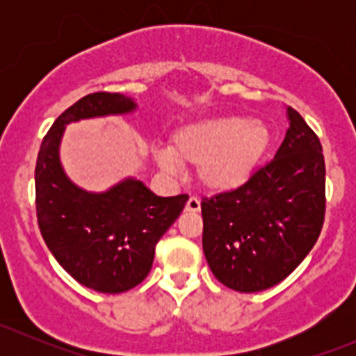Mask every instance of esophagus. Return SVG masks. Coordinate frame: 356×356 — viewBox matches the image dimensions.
<instances>
[{
	"mask_svg": "<svg viewBox=\"0 0 356 356\" xmlns=\"http://www.w3.org/2000/svg\"><path fill=\"white\" fill-rule=\"evenodd\" d=\"M186 210L188 211H200L201 210V201L198 198H195V196H191V198L188 200V203H186Z\"/></svg>",
	"mask_w": 356,
	"mask_h": 356,
	"instance_id": "obj_1",
	"label": "esophagus"
}]
</instances>
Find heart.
Wrapping results in <instances>:
<instances>
[{
	"label": "heart",
	"instance_id": "obj_1",
	"mask_svg": "<svg viewBox=\"0 0 356 356\" xmlns=\"http://www.w3.org/2000/svg\"><path fill=\"white\" fill-rule=\"evenodd\" d=\"M270 146V131L245 115H218L188 122L172 132L170 148H155L158 167L177 174L181 163L198 167L210 191L227 193L246 184Z\"/></svg>",
	"mask_w": 356,
	"mask_h": 356
}]
</instances>
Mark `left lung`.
Listing matches in <instances>:
<instances>
[{"instance_id": "1", "label": "left lung", "mask_w": 356, "mask_h": 356, "mask_svg": "<svg viewBox=\"0 0 356 356\" xmlns=\"http://www.w3.org/2000/svg\"><path fill=\"white\" fill-rule=\"evenodd\" d=\"M274 160L241 188L201 201L203 253L215 277L239 293L272 288L317 243L325 213L322 145L296 110Z\"/></svg>"}]
</instances>
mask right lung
<instances>
[{"instance_id":"add662e5","label":"right lung","mask_w":356,"mask_h":356,"mask_svg":"<svg viewBox=\"0 0 356 356\" xmlns=\"http://www.w3.org/2000/svg\"><path fill=\"white\" fill-rule=\"evenodd\" d=\"M136 110L138 103L118 92L84 96L56 118L35 163V211L42 239L75 281L98 293H124L145 281L156 243L188 201V195L156 196L136 177L91 193L63 170L60 145L68 124Z\"/></svg>"}]
</instances>
